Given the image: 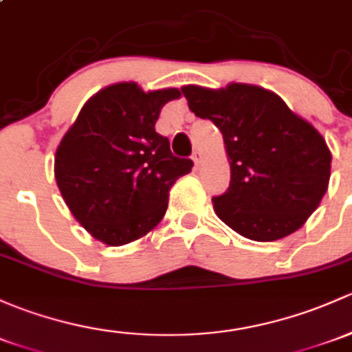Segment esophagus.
<instances>
[{"label":"esophagus","instance_id":"esophagus-1","mask_svg":"<svg viewBox=\"0 0 352 352\" xmlns=\"http://www.w3.org/2000/svg\"><path fill=\"white\" fill-rule=\"evenodd\" d=\"M192 162H194L195 168H199V166L202 165V162H204V157H202L201 151H194V155H192Z\"/></svg>","mask_w":352,"mask_h":352}]
</instances>
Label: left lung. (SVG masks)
<instances>
[{"mask_svg":"<svg viewBox=\"0 0 352 352\" xmlns=\"http://www.w3.org/2000/svg\"><path fill=\"white\" fill-rule=\"evenodd\" d=\"M188 108L223 133L231 182L212 197L217 217L253 241H276L300 229L327 192L332 155L324 136L254 84L184 86Z\"/></svg>","mask_w":352,"mask_h":352,"instance_id":"obj_1","label":"left lung"}]
</instances>
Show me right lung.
Returning a JSON list of instances; mask_svg holds the SVG:
<instances>
[{"label":"right lung","mask_w":352,"mask_h":352,"mask_svg":"<svg viewBox=\"0 0 352 352\" xmlns=\"http://www.w3.org/2000/svg\"><path fill=\"white\" fill-rule=\"evenodd\" d=\"M175 87L145 92L136 82L101 89L82 106L55 151L54 173L72 216L98 241L123 246L165 216L168 192L192 170L155 131Z\"/></svg>","instance_id":"right-lung-1"}]
</instances>
